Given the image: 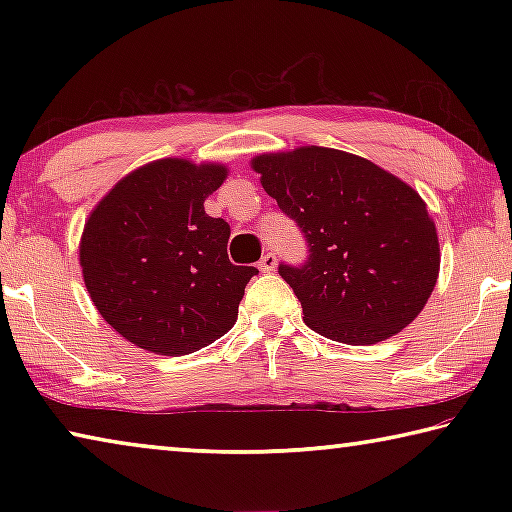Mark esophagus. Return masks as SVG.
<instances>
[{
	"instance_id": "esophagus-1",
	"label": "esophagus",
	"mask_w": 512,
	"mask_h": 512,
	"mask_svg": "<svg viewBox=\"0 0 512 512\" xmlns=\"http://www.w3.org/2000/svg\"><path fill=\"white\" fill-rule=\"evenodd\" d=\"M275 264H277V259H275V253H264V257L259 259V268H262L264 273H271L273 268H275Z\"/></svg>"
}]
</instances>
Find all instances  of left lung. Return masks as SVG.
Returning <instances> with one entry per match:
<instances>
[{
    "label": "left lung",
    "mask_w": 512,
    "mask_h": 512,
    "mask_svg": "<svg viewBox=\"0 0 512 512\" xmlns=\"http://www.w3.org/2000/svg\"><path fill=\"white\" fill-rule=\"evenodd\" d=\"M253 169L305 237V262H280L277 273L314 332L372 345L420 314L436 287L440 253L427 205L409 185L323 146L259 155Z\"/></svg>",
    "instance_id": "left-lung-1"
}]
</instances>
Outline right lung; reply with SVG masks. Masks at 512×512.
I'll return each instance as SVG.
<instances>
[{
	"label": "right lung",
	"mask_w": 512,
	"mask_h": 512,
	"mask_svg": "<svg viewBox=\"0 0 512 512\" xmlns=\"http://www.w3.org/2000/svg\"><path fill=\"white\" fill-rule=\"evenodd\" d=\"M221 164L158 160L94 207L81 239L83 280L99 314L140 348L183 357L235 325L255 266L228 259L230 225L205 214Z\"/></svg>",
	"instance_id": "1"
}]
</instances>
